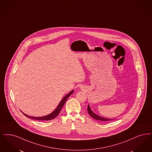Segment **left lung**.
<instances>
[{
  "label": "left lung",
  "mask_w": 152,
  "mask_h": 152,
  "mask_svg": "<svg viewBox=\"0 0 152 152\" xmlns=\"http://www.w3.org/2000/svg\"><path fill=\"white\" fill-rule=\"evenodd\" d=\"M88 112L89 114L93 118H94V119H96V120H98V121H107L113 120V119H106V118H102V117H101V116H99L96 115V114H94V113L91 111V107H90L89 105H88Z\"/></svg>",
  "instance_id": "obj_1"
}]
</instances>
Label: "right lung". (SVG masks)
Masks as SVG:
<instances>
[{
  "mask_svg": "<svg viewBox=\"0 0 152 152\" xmlns=\"http://www.w3.org/2000/svg\"><path fill=\"white\" fill-rule=\"evenodd\" d=\"M73 91H72L71 92H69L67 95H66L61 100L60 103L59 104V105L58 106L57 108L54 111L51 113L50 114H49L48 115L45 116H42V117H31L27 115L26 114H25L24 113H23L25 116H26L28 118H29L32 119H34V120H38V121H49V120H51L54 119L55 117H56L57 116L59 115L60 111H61V108L63 107V106H64V103L66 102L67 98L69 97L72 93H73Z\"/></svg>",
  "mask_w": 152,
  "mask_h": 152,
  "instance_id": "right-lung-1",
  "label": "right lung"
}]
</instances>
